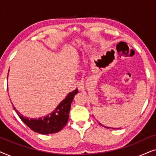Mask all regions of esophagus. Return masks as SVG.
<instances>
[{
  "label": "esophagus",
  "mask_w": 156,
  "mask_h": 156,
  "mask_svg": "<svg viewBox=\"0 0 156 156\" xmlns=\"http://www.w3.org/2000/svg\"><path fill=\"white\" fill-rule=\"evenodd\" d=\"M77 88L80 91H83L84 89V83L82 82H77Z\"/></svg>",
  "instance_id": "34e87169"
}]
</instances>
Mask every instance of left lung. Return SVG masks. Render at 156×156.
Masks as SVG:
<instances>
[{
	"label": "left lung",
	"mask_w": 156,
	"mask_h": 156,
	"mask_svg": "<svg viewBox=\"0 0 156 156\" xmlns=\"http://www.w3.org/2000/svg\"><path fill=\"white\" fill-rule=\"evenodd\" d=\"M99 123V124L100 125H101V126H103V125H102V124H101V123ZM106 127V126H105ZM106 128H107V129H109V128H108V127H106Z\"/></svg>",
	"instance_id": "1"
}]
</instances>
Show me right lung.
<instances>
[{
	"label": "right lung",
	"mask_w": 156,
	"mask_h": 156,
	"mask_svg": "<svg viewBox=\"0 0 156 156\" xmlns=\"http://www.w3.org/2000/svg\"><path fill=\"white\" fill-rule=\"evenodd\" d=\"M77 93V89L69 92L52 113L39 119H29L20 114L14 106L13 108L23 122L33 131L44 135L55 133L61 131L67 124L72 102Z\"/></svg>",
	"instance_id": "obj_1"
}]
</instances>
